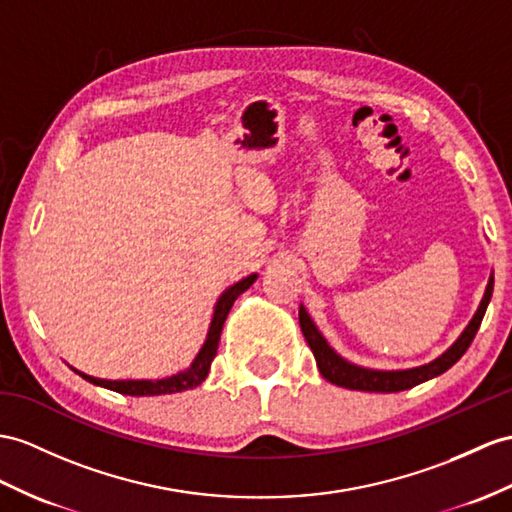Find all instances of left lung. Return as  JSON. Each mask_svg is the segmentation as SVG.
I'll use <instances>...</instances> for the list:
<instances>
[{"instance_id":"8db88e82","label":"left lung","mask_w":512,"mask_h":512,"mask_svg":"<svg viewBox=\"0 0 512 512\" xmlns=\"http://www.w3.org/2000/svg\"><path fill=\"white\" fill-rule=\"evenodd\" d=\"M493 293V278L489 280V286H486L484 297L480 302L478 313L473 315L469 321V326L465 332L460 334V339L447 350L443 356L432 360L430 365L415 367V369H406V371H373V369H363L356 367L352 363H347L339 354H336L332 347L323 339L321 332L315 328L313 319L308 317L304 306L299 308V326H302V332L306 336V341L310 345V350L315 354L317 367L321 371V376L328 382L336 386H345V389H354V391H369V393H397V391H406L413 389V386L426 382L434 376H441L443 371L450 369L456 360L467 352V347L471 345L473 336H476L484 310L489 306V299Z\"/></svg>"}]
</instances>
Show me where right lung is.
I'll list each match as a JSON object with an SVG mask.
<instances>
[{
  "mask_svg": "<svg viewBox=\"0 0 512 512\" xmlns=\"http://www.w3.org/2000/svg\"><path fill=\"white\" fill-rule=\"evenodd\" d=\"M254 282H256V273H252V276H247L241 282H236L234 286H230V289L219 297V302L215 306L213 321H210L206 343H204L202 350H199V354L195 356L193 365L186 371H180V373H176V376L165 378V380H115V382H112V380H99V378L84 376V373H80V376L84 380L97 384V386H104V389L117 391V393H123V395H167V393H180V391L195 389V386L202 384L208 376L210 363H213V358L217 354V347H219L223 323H226V317L230 313L234 299L239 297L243 291H247Z\"/></svg>",
  "mask_w": 512,
  "mask_h": 512,
  "instance_id": "obj_1",
  "label": "right lung"
}]
</instances>
